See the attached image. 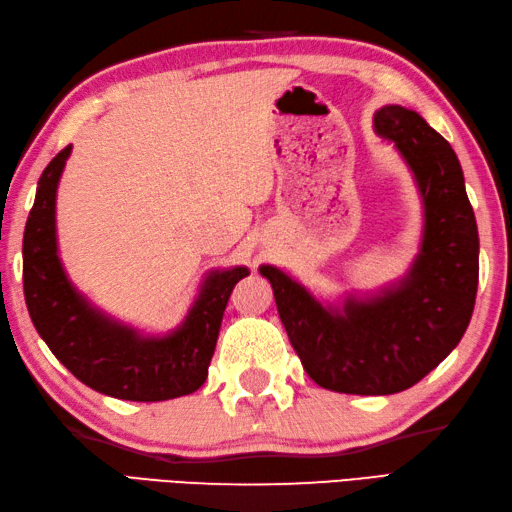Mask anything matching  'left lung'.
I'll use <instances>...</instances> for the list:
<instances>
[{"mask_svg": "<svg viewBox=\"0 0 512 512\" xmlns=\"http://www.w3.org/2000/svg\"><path fill=\"white\" fill-rule=\"evenodd\" d=\"M372 129L406 162L421 198L419 252L408 272L374 292L339 298L312 294L274 265L258 272L274 289L310 379L332 392L383 397L419 383L464 336L477 296L479 236L448 140L401 104L381 106Z\"/></svg>", "mask_w": 512, "mask_h": 512, "instance_id": "left-lung-1", "label": "left lung"}]
</instances>
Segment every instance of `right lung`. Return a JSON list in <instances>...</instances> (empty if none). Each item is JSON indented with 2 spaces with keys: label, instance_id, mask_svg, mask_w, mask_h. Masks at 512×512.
<instances>
[{
  "label": "right lung",
  "instance_id": "add662e5",
  "mask_svg": "<svg viewBox=\"0 0 512 512\" xmlns=\"http://www.w3.org/2000/svg\"><path fill=\"white\" fill-rule=\"evenodd\" d=\"M71 149L48 162L24 229V296L37 334L75 379L106 397L167 401L196 392L207 379L231 289L249 269H209L185 318L165 334L100 310L71 283L57 247V187Z\"/></svg>",
  "mask_w": 512,
  "mask_h": 512
}]
</instances>
